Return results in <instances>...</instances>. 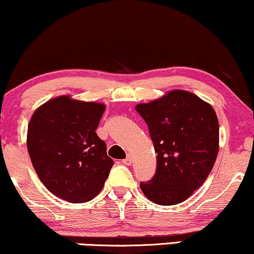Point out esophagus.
<instances>
[{
  "label": "esophagus",
  "instance_id": "esophagus-1",
  "mask_svg": "<svg viewBox=\"0 0 254 254\" xmlns=\"http://www.w3.org/2000/svg\"><path fill=\"white\" fill-rule=\"evenodd\" d=\"M123 164H125V165H131V157H130V156H127V158L123 159Z\"/></svg>",
  "mask_w": 254,
  "mask_h": 254
}]
</instances>
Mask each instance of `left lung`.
Returning a JSON list of instances; mask_svg holds the SVG:
<instances>
[{"label": "left lung", "mask_w": 254, "mask_h": 254, "mask_svg": "<svg viewBox=\"0 0 254 254\" xmlns=\"http://www.w3.org/2000/svg\"><path fill=\"white\" fill-rule=\"evenodd\" d=\"M149 127L157 152V170L140 183L147 199L176 205L198 190L210 175L219 151V123L212 105L186 90H171L136 105Z\"/></svg>", "instance_id": "obj_1"}]
</instances>
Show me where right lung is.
<instances>
[{"mask_svg":"<svg viewBox=\"0 0 254 254\" xmlns=\"http://www.w3.org/2000/svg\"><path fill=\"white\" fill-rule=\"evenodd\" d=\"M105 105L63 95L38 107L28 124L27 147L38 178L51 193L84 203L99 193L114 160L96 133Z\"/></svg>","mask_w":254,"mask_h":254,"instance_id":"obj_1","label":"right lung"}]
</instances>
